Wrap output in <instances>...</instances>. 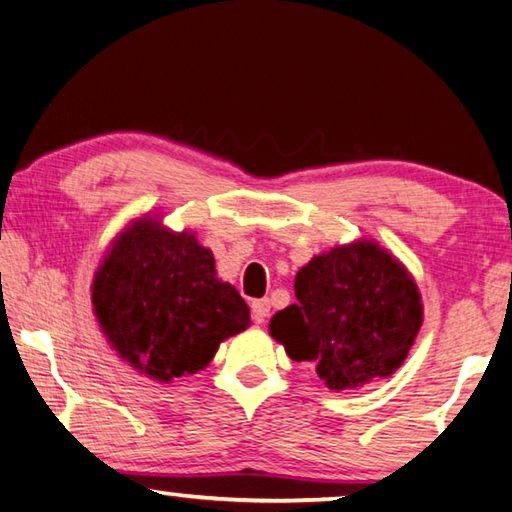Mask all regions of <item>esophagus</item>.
Wrapping results in <instances>:
<instances>
[{
  "label": "esophagus",
  "instance_id": "obj_1",
  "mask_svg": "<svg viewBox=\"0 0 512 512\" xmlns=\"http://www.w3.org/2000/svg\"><path fill=\"white\" fill-rule=\"evenodd\" d=\"M268 313H271V302L268 300H253L250 302V315H253V322L255 324H262Z\"/></svg>",
  "mask_w": 512,
  "mask_h": 512
}]
</instances>
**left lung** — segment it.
<instances>
[{"instance_id":"left-lung-1","label":"left lung","mask_w":512,"mask_h":512,"mask_svg":"<svg viewBox=\"0 0 512 512\" xmlns=\"http://www.w3.org/2000/svg\"><path fill=\"white\" fill-rule=\"evenodd\" d=\"M295 297L273 315L271 336L331 389L394 374L423 322L410 273L371 241L313 257L295 275Z\"/></svg>"}]
</instances>
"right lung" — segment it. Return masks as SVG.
Returning a JSON list of instances; mask_svg holds the SVG:
<instances>
[{"label":"right lung","instance_id":"1","mask_svg":"<svg viewBox=\"0 0 512 512\" xmlns=\"http://www.w3.org/2000/svg\"><path fill=\"white\" fill-rule=\"evenodd\" d=\"M91 300L118 356L161 383L197 374L221 340L250 324L244 297L217 280L210 250L152 219L114 241Z\"/></svg>","mask_w":512,"mask_h":512}]
</instances>
